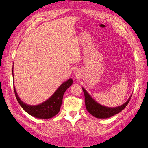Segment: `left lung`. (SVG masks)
<instances>
[{"label": "left lung", "instance_id": "left-lung-1", "mask_svg": "<svg viewBox=\"0 0 148 148\" xmlns=\"http://www.w3.org/2000/svg\"><path fill=\"white\" fill-rule=\"evenodd\" d=\"M82 89L84 94L85 106H86L88 112L92 116H94V117L100 119L110 118L112 116L121 112L127 106L130 102L131 97L132 96L131 94L128 99L122 105L115 107H109L101 105L97 103L94 99H93L89 93L83 88H82Z\"/></svg>", "mask_w": 148, "mask_h": 148}]
</instances>
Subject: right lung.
Masks as SVG:
<instances>
[{"instance_id": "obj_1", "label": "right lung", "mask_w": 148, "mask_h": 148, "mask_svg": "<svg viewBox=\"0 0 148 148\" xmlns=\"http://www.w3.org/2000/svg\"><path fill=\"white\" fill-rule=\"evenodd\" d=\"M12 75L14 78L13 69ZM73 82V80L71 78L65 81L48 99L38 105H29L23 102L18 97L15 87H14V89L18 103L25 112L36 118L49 119L56 116L60 111L64 93L69 86H71Z\"/></svg>"}]
</instances>
